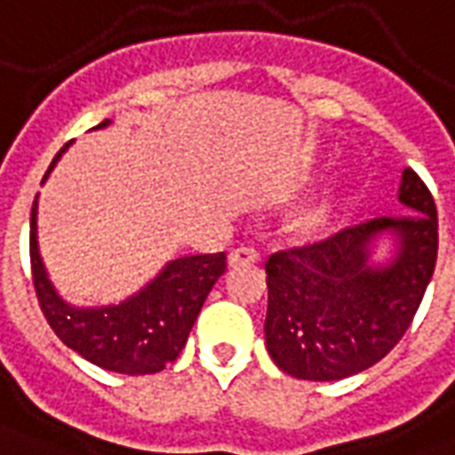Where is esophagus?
<instances>
[{
    "instance_id": "obj_1",
    "label": "esophagus",
    "mask_w": 455,
    "mask_h": 455,
    "mask_svg": "<svg viewBox=\"0 0 455 455\" xmlns=\"http://www.w3.org/2000/svg\"><path fill=\"white\" fill-rule=\"evenodd\" d=\"M260 260V253L255 248H248V245H241V248H234L228 253V265H245V262H258Z\"/></svg>"
}]
</instances>
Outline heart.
<instances>
[{
  "label": "heart",
  "mask_w": 455,
  "mask_h": 455,
  "mask_svg": "<svg viewBox=\"0 0 455 455\" xmlns=\"http://www.w3.org/2000/svg\"><path fill=\"white\" fill-rule=\"evenodd\" d=\"M328 214H331V204L325 200L313 202L308 204L304 212H301V227L304 228H318L328 221Z\"/></svg>",
  "instance_id": "heart-1"
}]
</instances>
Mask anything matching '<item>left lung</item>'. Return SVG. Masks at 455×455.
Returning a JSON list of instances; mask_svg holds the SVG:
<instances>
[{
    "instance_id": "left-lung-1",
    "label": "left lung",
    "mask_w": 455,
    "mask_h": 455,
    "mask_svg": "<svg viewBox=\"0 0 455 455\" xmlns=\"http://www.w3.org/2000/svg\"><path fill=\"white\" fill-rule=\"evenodd\" d=\"M403 217H376L321 243L270 255L265 345L304 381H339L388 355L432 282L439 224L427 185L400 176Z\"/></svg>"
}]
</instances>
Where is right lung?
<instances>
[{
  "label": "right lung",
  "instance_id": "add662e5",
  "mask_svg": "<svg viewBox=\"0 0 455 455\" xmlns=\"http://www.w3.org/2000/svg\"><path fill=\"white\" fill-rule=\"evenodd\" d=\"M103 120L93 130H103ZM72 147L57 151L48 173ZM30 267L40 308L67 347L106 371L142 376L166 369L185 347L204 299L227 270V255H183L168 260L154 277L120 304L74 306L60 294L48 275L38 245V195L30 210Z\"/></svg>",
  "mask_w": 455,
  "mask_h": 455
}]
</instances>
